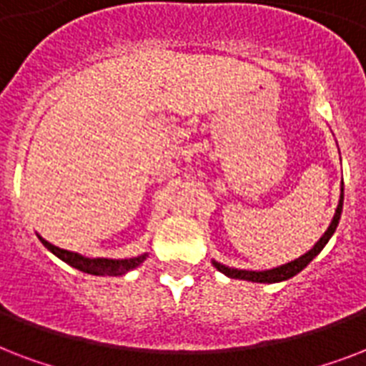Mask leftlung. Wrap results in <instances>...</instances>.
I'll list each match as a JSON object with an SVG mask.
<instances>
[{"label":"left lung","instance_id":"1","mask_svg":"<svg viewBox=\"0 0 366 366\" xmlns=\"http://www.w3.org/2000/svg\"><path fill=\"white\" fill-rule=\"evenodd\" d=\"M342 205H344V188H342V195H340V203H338V209H336V214L332 218V222H330L329 229L325 232V235L321 239L315 243L312 250H307L306 254H302L300 258H296V260L289 262V264H285V266L273 267V269H266V272H244V269H234V267H226L222 264H218L214 262V266L218 267V272L226 273L228 277L232 279H244V281H254V283H277V281H285V279H290L296 273H300L304 267L310 264V262L315 258V256L323 250V247L329 243V239L335 234L336 226L340 222V214H342Z\"/></svg>","mask_w":366,"mask_h":366}]
</instances>
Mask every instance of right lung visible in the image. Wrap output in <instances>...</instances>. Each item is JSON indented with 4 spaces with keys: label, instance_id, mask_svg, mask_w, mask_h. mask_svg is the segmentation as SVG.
<instances>
[{
    "label": "right lung",
    "instance_id": "right-lung-1",
    "mask_svg": "<svg viewBox=\"0 0 366 366\" xmlns=\"http://www.w3.org/2000/svg\"><path fill=\"white\" fill-rule=\"evenodd\" d=\"M41 243L47 247L53 254H56L60 260H64L66 264H70L71 267H76L83 273H91V275H123L125 272L132 269V267L140 266L146 258V254L138 256V258H129V260H110V258H85V256L77 254V252H70V250L59 249L43 237H39Z\"/></svg>",
    "mask_w": 366,
    "mask_h": 366
}]
</instances>
